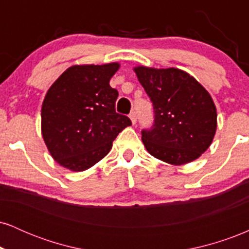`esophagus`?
I'll use <instances>...</instances> for the list:
<instances>
[{
	"label": "esophagus",
	"instance_id": "obj_1",
	"mask_svg": "<svg viewBox=\"0 0 249 249\" xmlns=\"http://www.w3.org/2000/svg\"><path fill=\"white\" fill-rule=\"evenodd\" d=\"M130 119H131V122H132V124L134 125L136 124V122H137V116H136V112H131L130 113Z\"/></svg>",
	"mask_w": 249,
	"mask_h": 249
}]
</instances>
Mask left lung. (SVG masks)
Wrapping results in <instances>:
<instances>
[{"instance_id": "8db88e82", "label": "left lung", "mask_w": 249, "mask_h": 249, "mask_svg": "<svg viewBox=\"0 0 249 249\" xmlns=\"http://www.w3.org/2000/svg\"><path fill=\"white\" fill-rule=\"evenodd\" d=\"M133 71L153 103L154 124L142 132L147 152L174 166L198 159L212 144L218 125L208 91L177 68L138 65Z\"/></svg>"}]
</instances>
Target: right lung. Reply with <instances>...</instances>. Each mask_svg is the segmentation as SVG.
Returning a JSON list of instances; mask_svg holds the SVG:
<instances>
[{
    "label": "right lung",
    "instance_id": "right-lung-1",
    "mask_svg": "<svg viewBox=\"0 0 249 249\" xmlns=\"http://www.w3.org/2000/svg\"><path fill=\"white\" fill-rule=\"evenodd\" d=\"M118 62L76 64L48 90L41 110V131L48 151L63 167L82 172L102 160L119 132L130 126L116 113L118 91L110 79Z\"/></svg>",
    "mask_w": 249,
    "mask_h": 249
}]
</instances>
